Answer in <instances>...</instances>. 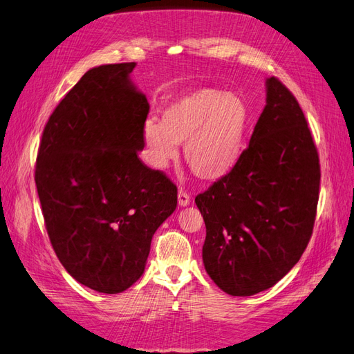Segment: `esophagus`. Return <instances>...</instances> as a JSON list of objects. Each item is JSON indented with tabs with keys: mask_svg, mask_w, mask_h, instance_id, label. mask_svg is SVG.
Segmentation results:
<instances>
[{
	"mask_svg": "<svg viewBox=\"0 0 354 354\" xmlns=\"http://www.w3.org/2000/svg\"><path fill=\"white\" fill-rule=\"evenodd\" d=\"M177 198H178V205L180 207H187L189 203H190V195L187 194V192H185V190L180 189Z\"/></svg>",
	"mask_w": 354,
	"mask_h": 354,
	"instance_id": "esophagus-1",
	"label": "esophagus"
}]
</instances>
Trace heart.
Returning a JSON list of instances; mask_svg holds the SVG:
<instances>
[{
	"instance_id": "b5f03b06",
	"label": "heart",
	"mask_w": 354,
	"mask_h": 354,
	"mask_svg": "<svg viewBox=\"0 0 354 354\" xmlns=\"http://www.w3.org/2000/svg\"><path fill=\"white\" fill-rule=\"evenodd\" d=\"M248 109L236 95L199 90L174 102L164 121L147 118L143 124L146 160L165 169L185 143L189 167L203 180L226 176L239 159L248 130Z\"/></svg>"
}]
</instances>
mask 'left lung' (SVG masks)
Here are the masks:
<instances>
[{
  "mask_svg": "<svg viewBox=\"0 0 354 354\" xmlns=\"http://www.w3.org/2000/svg\"><path fill=\"white\" fill-rule=\"evenodd\" d=\"M320 165L297 99L274 77L250 146L229 174L195 198L207 227L205 270L220 289L248 297L298 263L313 232Z\"/></svg>",
  "mask_w": 354,
  "mask_h": 354,
  "instance_id": "left-lung-1",
  "label": "left lung"
}]
</instances>
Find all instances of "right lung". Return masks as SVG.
Masks as SVG:
<instances>
[{
    "mask_svg": "<svg viewBox=\"0 0 354 354\" xmlns=\"http://www.w3.org/2000/svg\"><path fill=\"white\" fill-rule=\"evenodd\" d=\"M136 63L93 68L42 133L35 183L50 242L75 281L118 294L140 279L152 236L177 207V187L146 167V95Z\"/></svg>",
    "mask_w": 354,
    "mask_h": 354,
    "instance_id": "1",
    "label": "right lung"
}]
</instances>
